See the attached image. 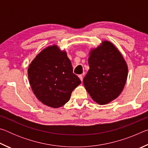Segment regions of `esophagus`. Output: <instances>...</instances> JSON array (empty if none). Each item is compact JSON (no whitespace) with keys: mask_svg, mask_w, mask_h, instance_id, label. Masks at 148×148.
Listing matches in <instances>:
<instances>
[{"mask_svg":"<svg viewBox=\"0 0 148 148\" xmlns=\"http://www.w3.org/2000/svg\"><path fill=\"white\" fill-rule=\"evenodd\" d=\"M83 75H79V76H78V77H79V79H80V80H81V81L82 82V81H83Z\"/></svg>","mask_w":148,"mask_h":148,"instance_id":"1","label":"esophagus"}]
</instances>
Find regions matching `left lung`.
<instances>
[{
    "instance_id": "8db88e82",
    "label": "left lung",
    "mask_w": 148,
    "mask_h": 148,
    "mask_svg": "<svg viewBox=\"0 0 148 148\" xmlns=\"http://www.w3.org/2000/svg\"><path fill=\"white\" fill-rule=\"evenodd\" d=\"M88 62L84 85L92 99L104 105L117 99L128 76V66L121 52L111 42L103 40L90 49Z\"/></svg>"
}]
</instances>
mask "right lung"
<instances>
[{"label": "right lung", "mask_w": 148, "mask_h": 148, "mask_svg": "<svg viewBox=\"0 0 148 148\" xmlns=\"http://www.w3.org/2000/svg\"><path fill=\"white\" fill-rule=\"evenodd\" d=\"M29 84L38 101L57 108L66 103L81 81L73 73L71 60L65 50L56 44L45 47L28 68Z\"/></svg>", "instance_id": "right-lung-1"}]
</instances>
